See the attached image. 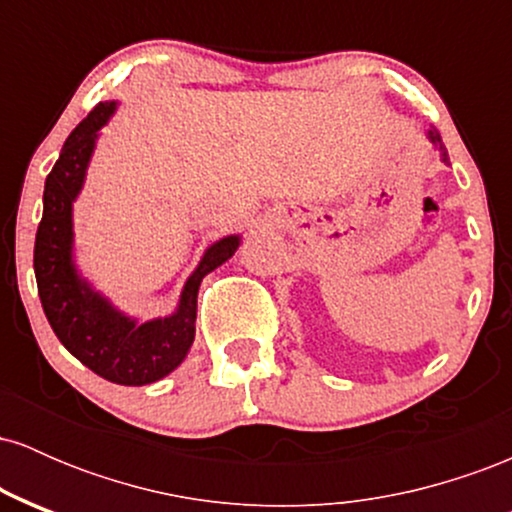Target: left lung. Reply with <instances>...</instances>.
I'll return each mask as SVG.
<instances>
[{
    "instance_id": "1",
    "label": "left lung",
    "mask_w": 512,
    "mask_h": 512,
    "mask_svg": "<svg viewBox=\"0 0 512 512\" xmlns=\"http://www.w3.org/2000/svg\"><path fill=\"white\" fill-rule=\"evenodd\" d=\"M428 137H431V142L438 146L440 149V156H443V161L445 163H450V158H448V149H445V144H443V139H440V132L438 129H431V132H428Z\"/></svg>"
}]
</instances>
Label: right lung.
<instances>
[{"instance_id": "add662e5", "label": "right lung", "mask_w": 512, "mask_h": 512, "mask_svg": "<svg viewBox=\"0 0 512 512\" xmlns=\"http://www.w3.org/2000/svg\"><path fill=\"white\" fill-rule=\"evenodd\" d=\"M115 103H98L64 142L57 163L45 180L43 219L33 250L35 281L52 332L93 373L117 385H149L166 378L182 363L195 339L197 291L238 248V236L214 243L187 279L178 313L137 325L113 310L74 272L72 264V202L84 182L96 134Z\"/></svg>"}]
</instances>
